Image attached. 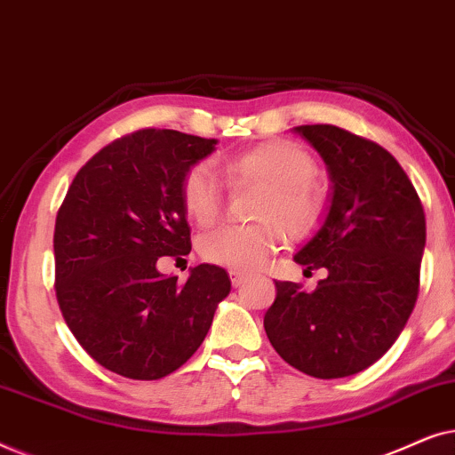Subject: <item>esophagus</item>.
I'll return each mask as SVG.
<instances>
[{
  "label": "esophagus",
  "mask_w": 455,
  "mask_h": 455,
  "mask_svg": "<svg viewBox=\"0 0 455 455\" xmlns=\"http://www.w3.org/2000/svg\"><path fill=\"white\" fill-rule=\"evenodd\" d=\"M229 279H232L234 288H240V285L248 279V275H246V273H242V271H229Z\"/></svg>",
  "instance_id": "34e87169"
}]
</instances>
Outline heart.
<instances>
[{
	"label": "heart",
	"instance_id": "heart-1",
	"mask_svg": "<svg viewBox=\"0 0 455 455\" xmlns=\"http://www.w3.org/2000/svg\"><path fill=\"white\" fill-rule=\"evenodd\" d=\"M221 176L229 184L263 186L254 226H221L198 240L207 263L234 271H252L282 246L283 235L300 240L313 234L325 213V195L315 182L316 164L307 148L291 140H267L248 151L221 159ZM180 201L198 226H211L223 211V188L207 164L186 170Z\"/></svg>",
	"mask_w": 455,
	"mask_h": 455
}]
</instances>
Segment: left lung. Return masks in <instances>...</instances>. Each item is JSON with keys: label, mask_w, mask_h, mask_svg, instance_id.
Instances as JSON below:
<instances>
[{"label": "left lung", "mask_w": 455, "mask_h": 455, "mask_svg": "<svg viewBox=\"0 0 455 455\" xmlns=\"http://www.w3.org/2000/svg\"><path fill=\"white\" fill-rule=\"evenodd\" d=\"M331 173V207L294 257L329 275L307 294L275 282L265 331L285 363L316 379L375 364L406 327L419 298L425 209L406 172L381 145L331 124L298 126Z\"/></svg>", "instance_id": "obj_1"}]
</instances>
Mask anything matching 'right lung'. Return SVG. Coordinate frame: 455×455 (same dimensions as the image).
Listing matches in <instances>:
<instances>
[{"mask_svg":"<svg viewBox=\"0 0 455 455\" xmlns=\"http://www.w3.org/2000/svg\"><path fill=\"white\" fill-rule=\"evenodd\" d=\"M215 139L142 128L92 155L74 176L53 232L61 315L99 364L153 381L180 369L203 344L232 282L198 265L186 283L157 271L159 257L190 252L180 201L188 167Z\"/></svg>","mask_w":455,"mask_h":455,"instance_id":"add662e5","label":"right lung"}]
</instances>
